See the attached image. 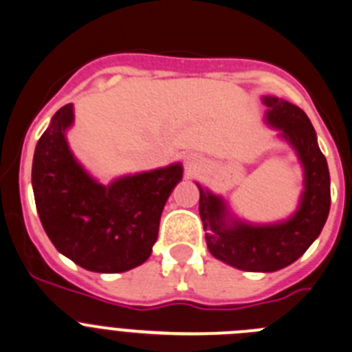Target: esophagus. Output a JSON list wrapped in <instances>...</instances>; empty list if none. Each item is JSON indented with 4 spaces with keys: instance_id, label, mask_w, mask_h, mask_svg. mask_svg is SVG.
<instances>
[{
    "instance_id": "1",
    "label": "esophagus",
    "mask_w": 352,
    "mask_h": 352,
    "mask_svg": "<svg viewBox=\"0 0 352 352\" xmlns=\"http://www.w3.org/2000/svg\"><path fill=\"white\" fill-rule=\"evenodd\" d=\"M204 166H206V162L201 155H197V153L185 155V170L188 176H195V174H199Z\"/></svg>"
}]
</instances>
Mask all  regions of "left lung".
Returning <instances> with one entry per match:
<instances>
[{"mask_svg":"<svg viewBox=\"0 0 352 352\" xmlns=\"http://www.w3.org/2000/svg\"><path fill=\"white\" fill-rule=\"evenodd\" d=\"M265 124L295 150L304 169L298 208L286 220L250 223L232 212L221 195L197 183L199 212L209 253L246 272H276L296 262L327 223L330 212V173L309 117L298 106L276 96H263Z\"/></svg>","mask_w":352,"mask_h":352,"instance_id":"left-lung-1","label":"left lung"}]
</instances>
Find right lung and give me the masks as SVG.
Listing matches in <instances>:
<instances>
[{"mask_svg": "<svg viewBox=\"0 0 352 352\" xmlns=\"http://www.w3.org/2000/svg\"><path fill=\"white\" fill-rule=\"evenodd\" d=\"M73 122V104L63 106L34 150L31 178L41 225L56 250L76 265L99 274L125 272L151 254L183 166L125 174L102 185L67 144Z\"/></svg>", "mask_w": 352, "mask_h": 352, "instance_id": "right-lung-1", "label": "right lung"}]
</instances>
